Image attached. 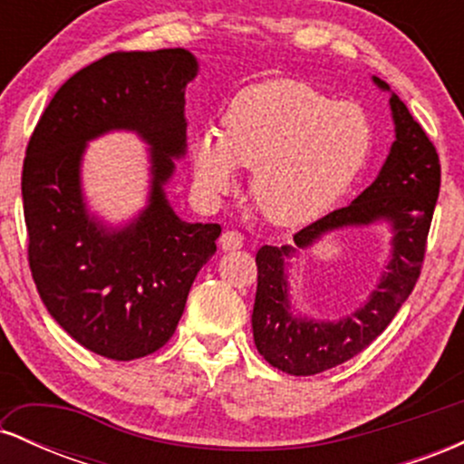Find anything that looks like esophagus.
<instances>
[{"label":"esophagus","instance_id":"34e87169","mask_svg":"<svg viewBox=\"0 0 464 464\" xmlns=\"http://www.w3.org/2000/svg\"><path fill=\"white\" fill-rule=\"evenodd\" d=\"M244 246V236L237 231H225L220 236V248L222 250H237Z\"/></svg>","mask_w":464,"mask_h":464}]
</instances>
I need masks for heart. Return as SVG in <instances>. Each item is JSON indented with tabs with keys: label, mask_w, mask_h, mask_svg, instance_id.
<instances>
[{
	"label": "heart",
	"mask_w": 464,
	"mask_h": 464,
	"mask_svg": "<svg viewBox=\"0 0 464 464\" xmlns=\"http://www.w3.org/2000/svg\"><path fill=\"white\" fill-rule=\"evenodd\" d=\"M371 143L358 104L296 80H266L231 100L222 132L191 140V177L200 196L218 200L237 188V165L253 169V198L266 220L301 227L347 194Z\"/></svg>",
	"instance_id": "obj_1"
}]
</instances>
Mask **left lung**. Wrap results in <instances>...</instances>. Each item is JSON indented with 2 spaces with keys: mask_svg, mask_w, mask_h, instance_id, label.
Instances as JSON below:
<instances>
[{
  "mask_svg": "<svg viewBox=\"0 0 464 464\" xmlns=\"http://www.w3.org/2000/svg\"><path fill=\"white\" fill-rule=\"evenodd\" d=\"M372 82L391 92L384 80L372 76ZM391 111L395 141L369 188L351 205L295 233V246L279 248L266 244L257 250L255 347L270 366L287 375H316L369 347L395 318L420 275L440 189V163L434 143L397 93H391ZM375 221H388L392 227V259L365 305L340 322H316L295 314L289 303L285 259L294 256L296 249L313 246L324 232Z\"/></svg>",
  "mask_w": 464,
  "mask_h": 464,
  "instance_id": "obj_1",
  "label": "left lung"
}]
</instances>
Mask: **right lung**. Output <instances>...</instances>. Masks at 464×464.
Returning a JSON list of instances; mask_svg holds the SVG:
<instances>
[{"instance_id": "add662e5", "label": "right lung", "mask_w": 464, "mask_h": 464, "mask_svg": "<svg viewBox=\"0 0 464 464\" xmlns=\"http://www.w3.org/2000/svg\"><path fill=\"white\" fill-rule=\"evenodd\" d=\"M196 73L198 61L183 47L106 54L58 89L25 150L32 279L52 318L102 358L161 349L216 253L220 225L180 220L163 191L188 146L185 87ZM111 130H132L151 146L149 205L121 229L88 216L79 185L86 141Z\"/></svg>"}]
</instances>
